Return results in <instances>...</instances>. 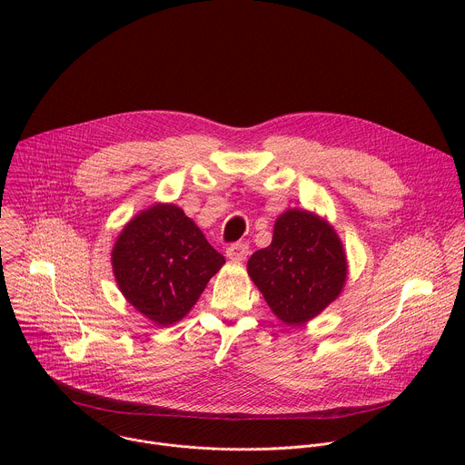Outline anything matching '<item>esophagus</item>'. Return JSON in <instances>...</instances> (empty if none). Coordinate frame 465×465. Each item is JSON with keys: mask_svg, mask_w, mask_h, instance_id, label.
Segmentation results:
<instances>
[{"mask_svg": "<svg viewBox=\"0 0 465 465\" xmlns=\"http://www.w3.org/2000/svg\"><path fill=\"white\" fill-rule=\"evenodd\" d=\"M248 253H250V248L246 242H233L232 246L226 248V255L232 261H244L248 257Z\"/></svg>", "mask_w": 465, "mask_h": 465, "instance_id": "esophagus-1", "label": "esophagus"}]
</instances>
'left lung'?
<instances>
[{
  "mask_svg": "<svg viewBox=\"0 0 465 465\" xmlns=\"http://www.w3.org/2000/svg\"><path fill=\"white\" fill-rule=\"evenodd\" d=\"M346 274V252L337 232L305 210L282 213L272 242L248 259V276L287 325H302L335 302Z\"/></svg>",
  "mask_w": 465,
  "mask_h": 465,
  "instance_id": "left-lung-1",
  "label": "left lung"
}]
</instances>
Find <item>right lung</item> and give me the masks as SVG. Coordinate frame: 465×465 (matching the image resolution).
<instances>
[{
  "label": "right lung",
  "mask_w": 465,
  "mask_h": 465,
  "mask_svg": "<svg viewBox=\"0 0 465 465\" xmlns=\"http://www.w3.org/2000/svg\"><path fill=\"white\" fill-rule=\"evenodd\" d=\"M223 264L224 255L174 204H154L138 213L112 250L119 291L156 325L182 320Z\"/></svg>",
  "instance_id": "right-lung-1"
}]
</instances>
